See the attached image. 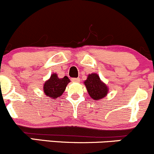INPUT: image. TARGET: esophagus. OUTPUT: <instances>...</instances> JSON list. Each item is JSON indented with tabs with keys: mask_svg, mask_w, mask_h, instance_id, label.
Wrapping results in <instances>:
<instances>
[{
	"mask_svg": "<svg viewBox=\"0 0 154 154\" xmlns=\"http://www.w3.org/2000/svg\"><path fill=\"white\" fill-rule=\"evenodd\" d=\"M72 81L78 82L80 81V77H77V78H72Z\"/></svg>",
	"mask_w": 154,
	"mask_h": 154,
	"instance_id": "esophagus-1",
	"label": "esophagus"
}]
</instances>
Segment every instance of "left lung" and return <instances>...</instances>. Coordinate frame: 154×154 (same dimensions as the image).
I'll use <instances>...</instances> for the list:
<instances>
[{
  "label": "left lung",
  "mask_w": 154,
  "mask_h": 154,
  "mask_svg": "<svg viewBox=\"0 0 154 154\" xmlns=\"http://www.w3.org/2000/svg\"><path fill=\"white\" fill-rule=\"evenodd\" d=\"M84 83L90 97L94 100L105 97L108 94V87L100 80V77L97 74H89Z\"/></svg>",
  "instance_id": "left-lung-1"
}]
</instances>
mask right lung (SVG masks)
<instances>
[{"label":"right lung","mask_w":154,"mask_h":154,"mask_svg":"<svg viewBox=\"0 0 154 154\" xmlns=\"http://www.w3.org/2000/svg\"><path fill=\"white\" fill-rule=\"evenodd\" d=\"M70 80L66 76L60 79L56 74H52L49 80L45 82L43 86L44 93L48 97L57 99L63 94Z\"/></svg>","instance_id":"1"}]
</instances>
